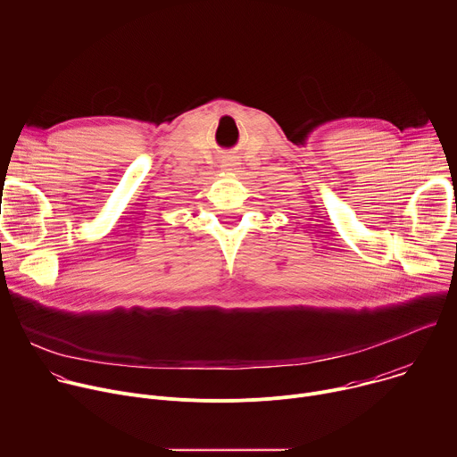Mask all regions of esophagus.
<instances>
[{"instance_id":"34e87169","label":"esophagus","mask_w":457,"mask_h":457,"mask_svg":"<svg viewBox=\"0 0 457 457\" xmlns=\"http://www.w3.org/2000/svg\"><path fill=\"white\" fill-rule=\"evenodd\" d=\"M237 166H238V162H235L233 159H226V161H222V170L224 171H235L237 170Z\"/></svg>"}]
</instances>
